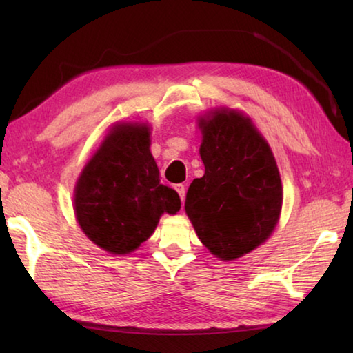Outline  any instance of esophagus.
Instances as JSON below:
<instances>
[{"label":"esophagus","instance_id":"obj_1","mask_svg":"<svg viewBox=\"0 0 353 353\" xmlns=\"http://www.w3.org/2000/svg\"><path fill=\"white\" fill-rule=\"evenodd\" d=\"M174 188H176V191L179 193V196H181V199L183 202V199H185V185L177 183V185H174Z\"/></svg>","mask_w":353,"mask_h":353}]
</instances>
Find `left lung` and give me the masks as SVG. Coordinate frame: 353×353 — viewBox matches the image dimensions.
Masks as SVG:
<instances>
[{
  "instance_id": "left-lung-1",
  "label": "left lung",
  "mask_w": 353,
  "mask_h": 353,
  "mask_svg": "<svg viewBox=\"0 0 353 353\" xmlns=\"http://www.w3.org/2000/svg\"><path fill=\"white\" fill-rule=\"evenodd\" d=\"M199 124L205 172L191 182L185 212L213 255L234 260L271 235L282 182L270 146L249 118L218 110Z\"/></svg>"
}]
</instances>
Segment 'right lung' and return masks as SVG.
Returning a JSON list of instances; mask_svg holds the SVG:
<instances>
[{"label": "right lung", "mask_w": 353, "mask_h": 353, "mask_svg": "<svg viewBox=\"0 0 353 353\" xmlns=\"http://www.w3.org/2000/svg\"><path fill=\"white\" fill-rule=\"evenodd\" d=\"M179 208L177 191L160 183L146 126L113 128L74 190L81 229L110 254L132 252L152 235L160 214Z\"/></svg>", "instance_id": "add662e5"}]
</instances>
